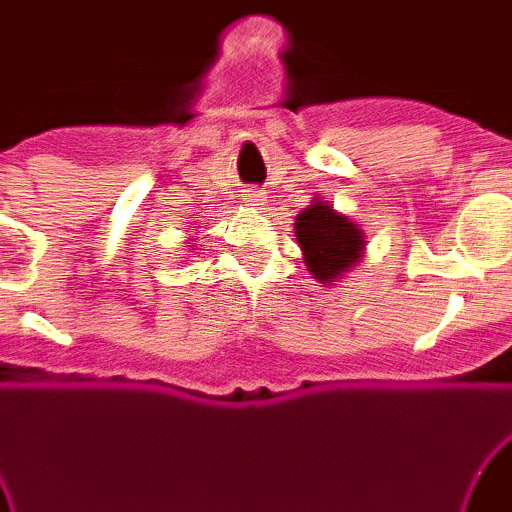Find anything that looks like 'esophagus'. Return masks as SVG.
<instances>
[{"instance_id":"obj_1","label":"esophagus","mask_w":512,"mask_h":512,"mask_svg":"<svg viewBox=\"0 0 512 512\" xmlns=\"http://www.w3.org/2000/svg\"><path fill=\"white\" fill-rule=\"evenodd\" d=\"M243 203L250 208H262L267 203V192H262V189H248L243 194Z\"/></svg>"}]
</instances>
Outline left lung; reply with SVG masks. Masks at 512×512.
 Returning <instances> with one entry per match:
<instances>
[{"mask_svg":"<svg viewBox=\"0 0 512 512\" xmlns=\"http://www.w3.org/2000/svg\"><path fill=\"white\" fill-rule=\"evenodd\" d=\"M295 236L306 267L320 283L342 278L363 257V231L327 201H313L297 215Z\"/></svg>","mask_w":512,"mask_h":512,"instance_id":"left-lung-1","label":"left lung"}]
</instances>
